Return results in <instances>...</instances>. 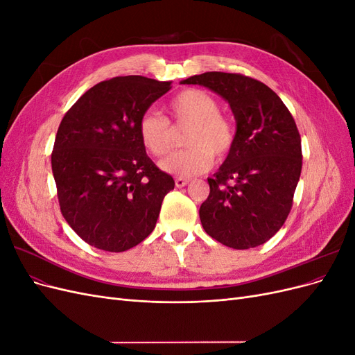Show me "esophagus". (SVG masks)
<instances>
[{
	"label": "esophagus",
	"mask_w": 355,
	"mask_h": 355,
	"mask_svg": "<svg viewBox=\"0 0 355 355\" xmlns=\"http://www.w3.org/2000/svg\"><path fill=\"white\" fill-rule=\"evenodd\" d=\"M189 184V179H185V178H176L175 179V185L178 187V188H184V187H187Z\"/></svg>",
	"instance_id": "34e87169"
}]
</instances>
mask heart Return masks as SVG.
<instances>
[{"instance_id":"b5f03b06","label":"heart","mask_w":355,"mask_h":355,"mask_svg":"<svg viewBox=\"0 0 355 355\" xmlns=\"http://www.w3.org/2000/svg\"><path fill=\"white\" fill-rule=\"evenodd\" d=\"M220 111L219 102L207 92L188 89L168 102L176 125H188L184 144L188 146L159 163L167 173L191 178L209 170L213 157L227 158L232 151L237 128L232 118ZM137 133L142 145L154 157L167 155L173 148V130L166 118L146 111L139 118Z\"/></svg>"}]
</instances>
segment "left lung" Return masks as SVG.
Masks as SVG:
<instances>
[{
	"label": "left lung",
	"instance_id": "1",
	"mask_svg": "<svg viewBox=\"0 0 355 355\" xmlns=\"http://www.w3.org/2000/svg\"><path fill=\"white\" fill-rule=\"evenodd\" d=\"M218 93L237 121L232 151L200 207L204 231L237 250L266 243L292 210L302 170L300 135L292 114L268 85L241 73L204 72L182 81Z\"/></svg>",
	"mask_w": 355,
	"mask_h": 355
}]
</instances>
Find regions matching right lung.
<instances>
[{"label":"right lung","mask_w":355,"mask_h":355,"mask_svg":"<svg viewBox=\"0 0 355 355\" xmlns=\"http://www.w3.org/2000/svg\"><path fill=\"white\" fill-rule=\"evenodd\" d=\"M170 84L141 75L102 81L60 121L51 153L60 211L96 249L125 252L144 241L175 188L137 133L139 118Z\"/></svg>","instance_id":"right-lung-1"}]
</instances>
